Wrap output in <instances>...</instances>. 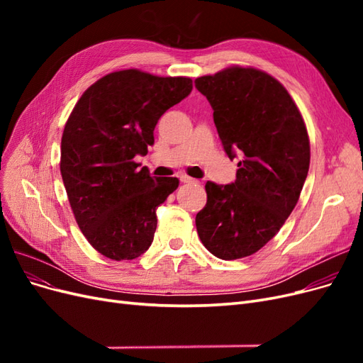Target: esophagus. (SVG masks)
<instances>
[{
    "label": "esophagus",
    "instance_id": "esophagus-1",
    "mask_svg": "<svg viewBox=\"0 0 363 363\" xmlns=\"http://www.w3.org/2000/svg\"><path fill=\"white\" fill-rule=\"evenodd\" d=\"M180 182H182V183H195L196 180H195V179L188 177V175H182V177H180Z\"/></svg>",
    "mask_w": 363,
    "mask_h": 363
}]
</instances>
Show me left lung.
Wrapping results in <instances>:
<instances>
[{
	"mask_svg": "<svg viewBox=\"0 0 363 363\" xmlns=\"http://www.w3.org/2000/svg\"><path fill=\"white\" fill-rule=\"evenodd\" d=\"M211 103L236 180L206 183L196 232L213 256L255 255L277 235L300 199L311 163L309 136L288 91L267 72L232 67L195 80Z\"/></svg>",
	"mask_w": 363,
	"mask_h": 363,
	"instance_id": "8db88e82",
	"label": "left lung"
}]
</instances>
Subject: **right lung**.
<instances>
[{"instance_id": "right-lung-1", "label": "right lung", "mask_w": 363, "mask_h": 363, "mask_svg": "<svg viewBox=\"0 0 363 363\" xmlns=\"http://www.w3.org/2000/svg\"><path fill=\"white\" fill-rule=\"evenodd\" d=\"M191 91L188 77L124 69L77 101L63 130L60 172L77 224L103 256L136 259L155 239L156 208L179 179L151 177L135 157L147 155L160 116Z\"/></svg>"}]
</instances>
